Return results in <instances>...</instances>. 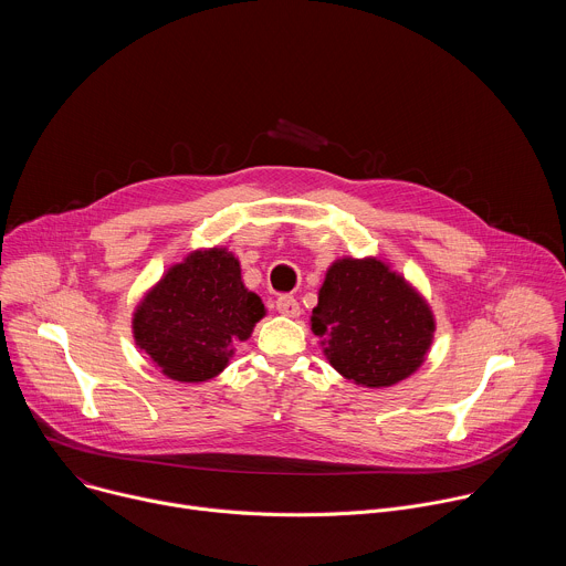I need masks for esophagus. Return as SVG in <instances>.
I'll use <instances>...</instances> for the list:
<instances>
[{
  "instance_id": "esophagus-1",
  "label": "esophagus",
  "mask_w": 566,
  "mask_h": 566,
  "mask_svg": "<svg viewBox=\"0 0 566 566\" xmlns=\"http://www.w3.org/2000/svg\"><path fill=\"white\" fill-rule=\"evenodd\" d=\"M275 308L282 313V315H289V317H297L300 315V304L295 297L291 295H280L277 302H275Z\"/></svg>"
}]
</instances>
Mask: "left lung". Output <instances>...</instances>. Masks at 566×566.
I'll return each instance as SVG.
<instances>
[{
    "label": "left lung",
    "mask_w": 566,
    "mask_h": 566,
    "mask_svg": "<svg viewBox=\"0 0 566 566\" xmlns=\"http://www.w3.org/2000/svg\"><path fill=\"white\" fill-rule=\"evenodd\" d=\"M311 332L347 380L389 387L423 365L434 315L426 297L382 260L343 258L319 286Z\"/></svg>",
    "instance_id": "1"
}]
</instances>
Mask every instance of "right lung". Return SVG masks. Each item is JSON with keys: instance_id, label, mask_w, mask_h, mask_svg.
Wrapping results in <instances>:
<instances>
[{"instance_id": "1", "label": "right lung", "mask_w": 566, "mask_h": 566, "mask_svg": "<svg viewBox=\"0 0 566 566\" xmlns=\"http://www.w3.org/2000/svg\"><path fill=\"white\" fill-rule=\"evenodd\" d=\"M266 308L241 282L228 249H199L170 266L138 302L136 345L168 378L203 382L219 376L234 345L251 338Z\"/></svg>"}]
</instances>
